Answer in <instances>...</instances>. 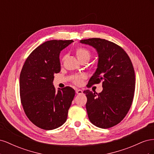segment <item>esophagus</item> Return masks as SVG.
Returning a JSON list of instances; mask_svg holds the SVG:
<instances>
[{
	"label": "esophagus",
	"instance_id": "obj_1",
	"mask_svg": "<svg viewBox=\"0 0 154 154\" xmlns=\"http://www.w3.org/2000/svg\"><path fill=\"white\" fill-rule=\"evenodd\" d=\"M76 92L77 94H83V91L81 89H77L76 91Z\"/></svg>",
	"mask_w": 154,
	"mask_h": 154
}]
</instances>
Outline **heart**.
Here are the masks:
<instances>
[{
  "mask_svg": "<svg viewBox=\"0 0 154 154\" xmlns=\"http://www.w3.org/2000/svg\"><path fill=\"white\" fill-rule=\"evenodd\" d=\"M75 53L78 59L81 61V60L83 59H88L89 60L91 57V52L90 51L87 49L83 47H78L75 49ZM63 58L62 59V61L63 60ZM86 78L85 75L84 74H75V75H73L71 77V80L72 82L77 85H80L82 84L83 81Z\"/></svg>",
  "mask_w": 154,
  "mask_h": 154,
  "instance_id": "b5f03b06",
  "label": "heart"
}]
</instances>
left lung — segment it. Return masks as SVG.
Segmentation results:
<instances>
[{"mask_svg":"<svg viewBox=\"0 0 154 154\" xmlns=\"http://www.w3.org/2000/svg\"><path fill=\"white\" fill-rule=\"evenodd\" d=\"M98 53L96 71L87 87L102 82L98 94L85 90L86 109L90 122L96 127L109 128L124 119L132 104L135 91V72L131 60L119 45L100 38L80 40Z\"/></svg>","mask_w":154,"mask_h":154,"instance_id":"left-lung-1","label":"left lung"}]
</instances>
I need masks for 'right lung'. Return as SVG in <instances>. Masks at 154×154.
<instances>
[{"label":"right lung","mask_w":154,"mask_h":154,"mask_svg":"<svg viewBox=\"0 0 154 154\" xmlns=\"http://www.w3.org/2000/svg\"><path fill=\"white\" fill-rule=\"evenodd\" d=\"M72 40H53L32 51L20 75V101L27 117L36 127L53 130L66 122L75 91L66 87L56 91L54 74L60 72V51Z\"/></svg>","instance_id":"1"}]
</instances>
